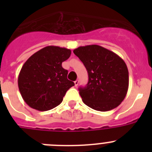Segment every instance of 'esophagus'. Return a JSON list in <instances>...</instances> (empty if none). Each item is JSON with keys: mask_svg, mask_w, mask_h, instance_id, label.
<instances>
[{"mask_svg": "<svg viewBox=\"0 0 152 152\" xmlns=\"http://www.w3.org/2000/svg\"><path fill=\"white\" fill-rule=\"evenodd\" d=\"M78 84H79V80H76L75 81V87H77V85H78Z\"/></svg>", "mask_w": 152, "mask_h": 152, "instance_id": "esophagus-1", "label": "esophagus"}]
</instances>
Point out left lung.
Wrapping results in <instances>:
<instances>
[{"label": "left lung", "mask_w": 152, "mask_h": 152, "mask_svg": "<svg viewBox=\"0 0 152 152\" xmlns=\"http://www.w3.org/2000/svg\"><path fill=\"white\" fill-rule=\"evenodd\" d=\"M73 52L88 73V84L78 89L83 102L101 112L117 107L129 88V72L125 61L113 52L97 45L80 46Z\"/></svg>", "instance_id": "left-lung-1"}]
</instances>
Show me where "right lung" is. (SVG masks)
Listing matches in <instances>:
<instances>
[{
	"label": "right lung",
	"mask_w": 152,
	"mask_h": 152,
	"mask_svg": "<svg viewBox=\"0 0 152 152\" xmlns=\"http://www.w3.org/2000/svg\"><path fill=\"white\" fill-rule=\"evenodd\" d=\"M71 53L66 48L49 45L24 63L19 74L18 87L23 99L31 108L39 111L55 108L75 85L67 78L68 71L61 66Z\"/></svg>",
	"instance_id": "1"
}]
</instances>
